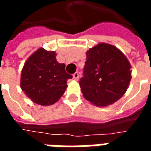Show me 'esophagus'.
Here are the masks:
<instances>
[{
    "label": "esophagus",
    "mask_w": 151,
    "mask_h": 151,
    "mask_svg": "<svg viewBox=\"0 0 151 151\" xmlns=\"http://www.w3.org/2000/svg\"><path fill=\"white\" fill-rule=\"evenodd\" d=\"M73 79H74V80L78 81V78H79L78 72H76L75 73H73Z\"/></svg>",
    "instance_id": "1"
}]
</instances>
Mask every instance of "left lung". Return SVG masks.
<instances>
[{"label": "left lung", "mask_w": 151, "mask_h": 151, "mask_svg": "<svg viewBox=\"0 0 151 151\" xmlns=\"http://www.w3.org/2000/svg\"><path fill=\"white\" fill-rule=\"evenodd\" d=\"M86 55L84 77L79 82L84 98L101 108L118 101L132 78V66L125 55L107 43L96 44Z\"/></svg>", "instance_id": "left-lung-1"}]
</instances>
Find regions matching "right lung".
I'll list each match as a JSON object with an SVG mask.
<instances>
[{"instance_id": "obj_1", "label": "right lung", "mask_w": 151, "mask_h": 151, "mask_svg": "<svg viewBox=\"0 0 151 151\" xmlns=\"http://www.w3.org/2000/svg\"><path fill=\"white\" fill-rule=\"evenodd\" d=\"M55 51L37 49L29 56L22 67L20 86L27 97L41 105L54 104L67 88L72 75L65 71V65L56 60Z\"/></svg>"}]
</instances>
